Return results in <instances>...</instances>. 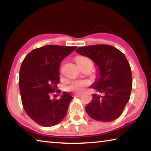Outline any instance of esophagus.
Here are the masks:
<instances>
[{"label": "esophagus", "mask_w": 151, "mask_h": 151, "mask_svg": "<svg viewBox=\"0 0 151 151\" xmlns=\"http://www.w3.org/2000/svg\"><path fill=\"white\" fill-rule=\"evenodd\" d=\"M80 95H81V93L74 94V96H75V97H78V96H80Z\"/></svg>", "instance_id": "1"}]
</instances>
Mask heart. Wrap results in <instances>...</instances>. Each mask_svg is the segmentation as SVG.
<instances>
[{
    "instance_id": "b5f03b06",
    "label": "heart",
    "mask_w": 151,
    "mask_h": 151,
    "mask_svg": "<svg viewBox=\"0 0 151 151\" xmlns=\"http://www.w3.org/2000/svg\"><path fill=\"white\" fill-rule=\"evenodd\" d=\"M77 64L81 65H88L93 66V63L89 58L85 57H81L77 58L76 60ZM91 84V81L87 79H77L71 82L69 85L67 86V90L74 92L75 93H78L83 91L86 86Z\"/></svg>"
}]
</instances>
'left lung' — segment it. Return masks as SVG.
Segmentation results:
<instances>
[{
	"label": "left lung",
	"instance_id": "8db88e82",
	"mask_svg": "<svg viewBox=\"0 0 151 151\" xmlns=\"http://www.w3.org/2000/svg\"><path fill=\"white\" fill-rule=\"evenodd\" d=\"M79 55L88 57L97 67L96 80L91 86L97 93L86 106L92 119L111 122L118 119L129 101L132 74L125 55L116 48L107 45L79 47Z\"/></svg>",
	"mask_w": 151,
	"mask_h": 151
}]
</instances>
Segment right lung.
I'll return each instance as SVG.
<instances>
[{"label": "right lung", "mask_w": 151, "mask_h": 151, "mask_svg": "<svg viewBox=\"0 0 151 151\" xmlns=\"http://www.w3.org/2000/svg\"><path fill=\"white\" fill-rule=\"evenodd\" d=\"M76 48L46 45L32 50L22 61L19 73L22 106L28 116L42 127L55 126L67 113L73 99L70 93L64 92L57 100L51 94L60 83V63Z\"/></svg>", "instance_id": "right-lung-1"}]
</instances>
